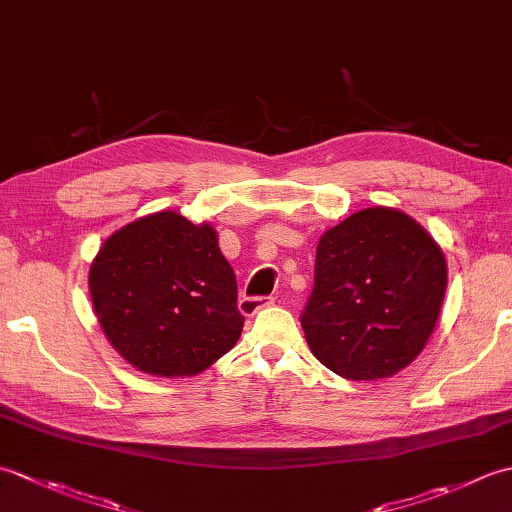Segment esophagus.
Here are the masks:
<instances>
[{
    "label": "esophagus",
    "mask_w": 512,
    "mask_h": 512,
    "mask_svg": "<svg viewBox=\"0 0 512 512\" xmlns=\"http://www.w3.org/2000/svg\"><path fill=\"white\" fill-rule=\"evenodd\" d=\"M275 297H242L239 299V312L246 314V317H253L255 312L273 306Z\"/></svg>",
    "instance_id": "34e87169"
}]
</instances>
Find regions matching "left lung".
Segmentation results:
<instances>
[{"mask_svg": "<svg viewBox=\"0 0 512 512\" xmlns=\"http://www.w3.org/2000/svg\"><path fill=\"white\" fill-rule=\"evenodd\" d=\"M444 290L447 262L433 237L409 215L376 206L319 239L301 328L330 372L387 378L427 345Z\"/></svg>", "mask_w": 512, "mask_h": 512, "instance_id": "obj_1", "label": "left lung"}]
</instances>
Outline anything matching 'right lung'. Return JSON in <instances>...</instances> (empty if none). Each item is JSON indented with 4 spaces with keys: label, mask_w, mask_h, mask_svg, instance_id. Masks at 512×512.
<instances>
[{
    "label": "right lung",
    "mask_w": 512,
    "mask_h": 512,
    "mask_svg": "<svg viewBox=\"0 0 512 512\" xmlns=\"http://www.w3.org/2000/svg\"><path fill=\"white\" fill-rule=\"evenodd\" d=\"M90 295L107 339L151 376H193L237 343V281L209 224L162 211L105 239Z\"/></svg>",
    "instance_id": "add662e5"
}]
</instances>
